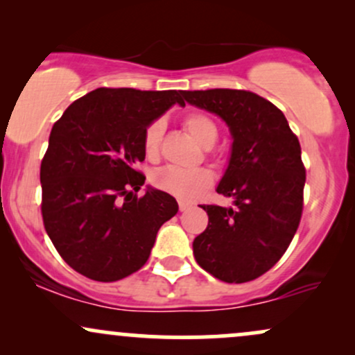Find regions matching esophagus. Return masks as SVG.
Returning <instances> with one entry per match:
<instances>
[{"label":"esophagus","instance_id":"1","mask_svg":"<svg viewBox=\"0 0 355 355\" xmlns=\"http://www.w3.org/2000/svg\"><path fill=\"white\" fill-rule=\"evenodd\" d=\"M190 203H187V202H178V209H180V211H185V210H189L190 209Z\"/></svg>","mask_w":355,"mask_h":355}]
</instances>
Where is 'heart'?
I'll return each instance as SVG.
<instances>
[{"mask_svg":"<svg viewBox=\"0 0 355 355\" xmlns=\"http://www.w3.org/2000/svg\"><path fill=\"white\" fill-rule=\"evenodd\" d=\"M183 126L189 135L197 140L202 146H211L218 138V128L209 115L193 112L183 118ZM165 135V121L157 118L144 132V152L148 160H158L162 152V141ZM152 183L158 190L166 191L180 200L191 202L200 198L214 185V173L209 168L182 170L175 166L157 170L152 175Z\"/></svg>","mask_w":355,"mask_h":355,"instance_id":"b5f03b06","label":"heart"}]
</instances>
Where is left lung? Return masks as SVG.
Wrapping results in <instances>:
<instances>
[{
	"instance_id": "1",
	"label": "left lung",
	"mask_w": 355,
	"mask_h": 355,
	"mask_svg": "<svg viewBox=\"0 0 355 355\" xmlns=\"http://www.w3.org/2000/svg\"><path fill=\"white\" fill-rule=\"evenodd\" d=\"M182 96L217 113L234 137L217 191L235 207L202 205L209 225L193 240L195 260L222 282H250L279 262L299 229L305 185L299 138L274 103L247 89H195Z\"/></svg>"
}]
</instances>
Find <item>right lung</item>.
Here are the masks:
<instances>
[{
  "mask_svg": "<svg viewBox=\"0 0 355 355\" xmlns=\"http://www.w3.org/2000/svg\"><path fill=\"white\" fill-rule=\"evenodd\" d=\"M180 89L96 88L53 125L42 160V215L61 259L78 274L115 282L140 270L178 203L162 190L138 197L144 132Z\"/></svg>",
  "mask_w": 355,
  "mask_h": 355,
  "instance_id": "obj_1",
  "label": "right lung"
}]
</instances>
